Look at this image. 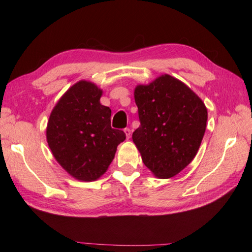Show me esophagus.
<instances>
[{
    "label": "esophagus",
    "mask_w": 252,
    "mask_h": 252,
    "mask_svg": "<svg viewBox=\"0 0 252 252\" xmlns=\"http://www.w3.org/2000/svg\"><path fill=\"white\" fill-rule=\"evenodd\" d=\"M125 133H126V140H129V138L131 137V130L129 129V127H126V129H125Z\"/></svg>",
    "instance_id": "34e87169"
}]
</instances>
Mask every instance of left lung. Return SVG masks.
<instances>
[{
    "instance_id": "1",
    "label": "left lung",
    "mask_w": 252,
    "mask_h": 252,
    "mask_svg": "<svg viewBox=\"0 0 252 252\" xmlns=\"http://www.w3.org/2000/svg\"><path fill=\"white\" fill-rule=\"evenodd\" d=\"M141 126L132 138L144 164L160 179L181 172L195 158L206 131L205 104L180 80L164 74L134 91Z\"/></svg>"
}]
</instances>
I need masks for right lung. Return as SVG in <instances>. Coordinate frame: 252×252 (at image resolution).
Masks as SVG:
<instances>
[{
	"label": "right lung",
	"mask_w": 252,
	"mask_h": 252,
	"mask_svg": "<svg viewBox=\"0 0 252 252\" xmlns=\"http://www.w3.org/2000/svg\"><path fill=\"white\" fill-rule=\"evenodd\" d=\"M101 90L80 81L54 107L46 138L57 162L80 181H95L108 169L125 132L112 129L111 110L101 105Z\"/></svg>",
	"instance_id": "1"
}]
</instances>
